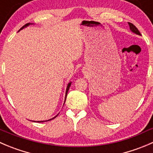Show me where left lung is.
Wrapping results in <instances>:
<instances>
[{
    "label": "left lung",
    "mask_w": 153,
    "mask_h": 153,
    "mask_svg": "<svg viewBox=\"0 0 153 153\" xmlns=\"http://www.w3.org/2000/svg\"><path fill=\"white\" fill-rule=\"evenodd\" d=\"M128 25H129L130 29H131V30L132 31V32L135 33L136 34H138V35H140V31L138 30V29H137V28L136 27L134 26V25H133L132 23H130V22H128Z\"/></svg>",
    "instance_id": "obj_1"
}]
</instances>
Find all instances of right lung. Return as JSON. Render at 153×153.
<instances>
[{
    "mask_svg": "<svg viewBox=\"0 0 153 153\" xmlns=\"http://www.w3.org/2000/svg\"><path fill=\"white\" fill-rule=\"evenodd\" d=\"M30 25V23H27V24H26V25H24L23 27H21V29L20 30H22V28H24V27H27V26H28V25ZM70 85H71V83H69V84H68V86H67V88H66V96H67V93H68V90H69V87H70ZM66 101V100H65ZM56 116V117H57ZM56 117H54V118H52V119H51V120H53V119H54V118ZM45 120V121H49V120ZM41 122H44V121H38V123H41Z\"/></svg>",
    "mask_w": 153,
    "mask_h": 153,
    "instance_id": "add662e5",
    "label": "right lung"
}]
</instances>
